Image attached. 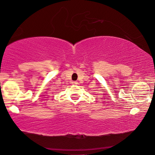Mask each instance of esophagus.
Returning <instances> with one entry per match:
<instances>
[{
    "label": "esophagus",
    "mask_w": 155,
    "mask_h": 155,
    "mask_svg": "<svg viewBox=\"0 0 155 155\" xmlns=\"http://www.w3.org/2000/svg\"><path fill=\"white\" fill-rule=\"evenodd\" d=\"M72 84H78V82H76V81H73V82H72Z\"/></svg>",
    "instance_id": "34e87169"
}]
</instances>
